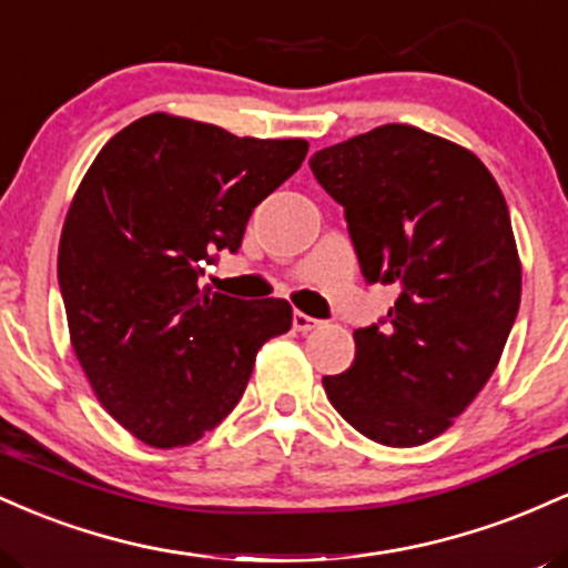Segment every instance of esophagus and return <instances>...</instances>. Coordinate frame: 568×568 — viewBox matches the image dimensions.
<instances>
[{
    "label": "esophagus",
    "mask_w": 568,
    "mask_h": 568,
    "mask_svg": "<svg viewBox=\"0 0 568 568\" xmlns=\"http://www.w3.org/2000/svg\"><path fill=\"white\" fill-rule=\"evenodd\" d=\"M293 328L302 331V334H306V331L321 328V321H317V317L304 315V312H293Z\"/></svg>",
    "instance_id": "obj_1"
}]
</instances>
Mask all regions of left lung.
I'll return each instance as SVG.
<instances>
[{"mask_svg":"<svg viewBox=\"0 0 568 568\" xmlns=\"http://www.w3.org/2000/svg\"><path fill=\"white\" fill-rule=\"evenodd\" d=\"M310 168L344 207L366 283L400 288L325 395L366 438L422 446L484 389L518 317L507 202L473 152L410 125L321 149Z\"/></svg>","mask_w":568,"mask_h":568,"instance_id":"left-lung-1","label":"left lung"}]
</instances>
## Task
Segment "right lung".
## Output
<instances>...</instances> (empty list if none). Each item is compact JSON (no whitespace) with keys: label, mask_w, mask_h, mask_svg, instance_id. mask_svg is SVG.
<instances>
[{"label":"right lung","mask_w":568,"mask_h":568,"mask_svg":"<svg viewBox=\"0 0 568 568\" xmlns=\"http://www.w3.org/2000/svg\"><path fill=\"white\" fill-rule=\"evenodd\" d=\"M306 141L237 139L149 114L98 152L71 202L58 285L80 366L101 406L149 446H189L237 406L283 298L200 291L237 253L253 207L302 168Z\"/></svg>","instance_id":"1"}]
</instances>
